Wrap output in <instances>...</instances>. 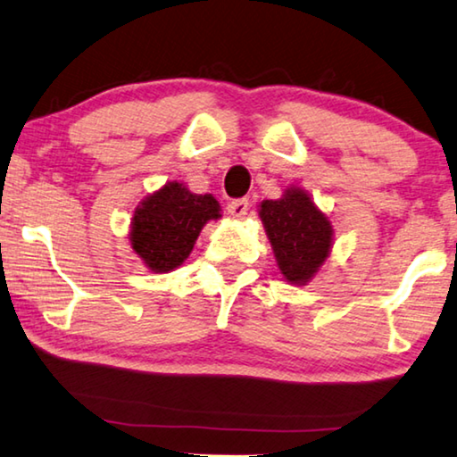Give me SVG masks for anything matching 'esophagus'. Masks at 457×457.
I'll list each match as a JSON object with an SVG mask.
<instances>
[{
	"mask_svg": "<svg viewBox=\"0 0 457 457\" xmlns=\"http://www.w3.org/2000/svg\"><path fill=\"white\" fill-rule=\"evenodd\" d=\"M227 208H228L230 216H235V219H243V216L249 212V200L246 198L233 200V202H228Z\"/></svg>",
	"mask_w": 457,
	"mask_h": 457,
	"instance_id": "1",
	"label": "esophagus"
}]
</instances>
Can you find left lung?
Wrapping results in <instances>:
<instances>
[{
	"label": "left lung",
	"instance_id": "1",
	"mask_svg": "<svg viewBox=\"0 0 457 457\" xmlns=\"http://www.w3.org/2000/svg\"><path fill=\"white\" fill-rule=\"evenodd\" d=\"M259 214L283 278L305 286L330 255V220L299 188L286 190L279 200L261 202Z\"/></svg>",
	"mask_w": 457,
	"mask_h": 457
}]
</instances>
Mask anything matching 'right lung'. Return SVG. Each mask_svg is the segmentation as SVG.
<instances>
[{
	"instance_id": "add662e5",
	"label": "right lung",
	"mask_w": 457,
	"mask_h": 457,
	"mask_svg": "<svg viewBox=\"0 0 457 457\" xmlns=\"http://www.w3.org/2000/svg\"><path fill=\"white\" fill-rule=\"evenodd\" d=\"M219 202L211 194H192L170 182L137 206L131 222V246L155 273H168L190 255L200 230L219 219Z\"/></svg>"
}]
</instances>
